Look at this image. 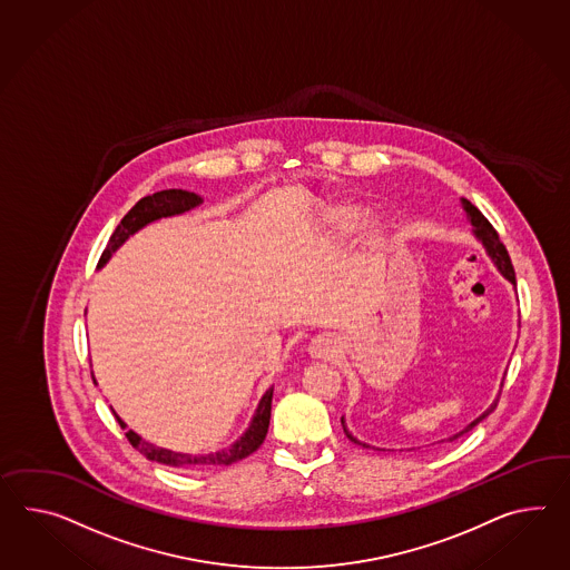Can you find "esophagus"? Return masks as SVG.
Wrapping results in <instances>:
<instances>
[{
  "instance_id": "1",
  "label": "esophagus",
  "mask_w": 570,
  "mask_h": 570,
  "mask_svg": "<svg viewBox=\"0 0 570 570\" xmlns=\"http://www.w3.org/2000/svg\"><path fill=\"white\" fill-rule=\"evenodd\" d=\"M335 352H337V346H335V340L332 335H317L308 344L311 358H317V361H332Z\"/></svg>"
}]
</instances>
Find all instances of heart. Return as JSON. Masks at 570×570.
Here are the masks:
<instances>
[{
	"mask_svg": "<svg viewBox=\"0 0 570 570\" xmlns=\"http://www.w3.org/2000/svg\"><path fill=\"white\" fill-rule=\"evenodd\" d=\"M362 212L352 206H335L325 212L323 224L327 226V230L335 236H347L358 223H361ZM361 262L366 269H376L379 264L383 262V243L379 236H373L366 240L364 249H362Z\"/></svg>",
	"mask_w": 570,
	"mask_h": 570,
	"instance_id": "heart-1",
	"label": "heart"
}]
</instances>
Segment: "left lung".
Here are the masks:
<instances>
[{
    "instance_id": "obj_1",
    "label": "left lung",
    "mask_w": 570,
    "mask_h": 570,
    "mask_svg": "<svg viewBox=\"0 0 570 570\" xmlns=\"http://www.w3.org/2000/svg\"><path fill=\"white\" fill-rule=\"evenodd\" d=\"M463 208H465L468 216H470V220H472L473 228H475V235H478V238L484 243V247H487L488 253H490V257L494 259V264L499 267L500 274H502L504 278L509 279L511 284H517V279H514L513 264H511V257H509V250H507V247L500 243L499 233L494 230V226L488 223L487 216H484L480 209L475 208V206H472L468 199H463ZM497 405H499V400L492 403L482 416L475 417L468 429H463V431L458 432V434H455V436H451L449 441H455L459 436H463L465 432L472 431L475 424H480V422H482L490 412H494V410H497ZM342 426H344V432H346V436L352 441V443L362 444L358 439H354V436L347 432L344 417H342ZM362 446H366V444H362Z\"/></svg>"
}]
</instances>
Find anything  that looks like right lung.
Instances as JSON below:
<instances>
[{"label": "right lung", "instance_id": "add662e5", "mask_svg": "<svg viewBox=\"0 0 570 570\" xmlns=\"http://www.w3.org/2000/svg\"><path fill=\"white\" fill-rule=\"evenodd\" d=\"M199 204H202L199 195L189 194V191H183V189H165V191L141 197L138 204L121 218L119 226L112 230L111 238H109L107 247H105L100 259H98V265L107 264V259L111 257L112 250L117 249L126 240L127 236L134 235L141 226H146V224L153 223V220H158V218H165V216L183 214V212L195 208ZM272 395H274V387L265 391V395L262 397V402H259V407H257V412L253 416V422H250L249 431L245 432L235 444H230L228 449H223V451H216V453H208V455L175 453V451L160 449L156 444L141 441L134 431L126 432L127 441L141 455H146V458L153 459V461H158V463L170 465V468L199 470V468L230 465V463H236L240 459L249 458L250 453H255L264 443L267 426H269V416H272ZM115 417L121 424V429H126L124 420L117 416V414H115Z\"/></svg>", "mask_w": 570, "mask_h": 570}]
</instances>
